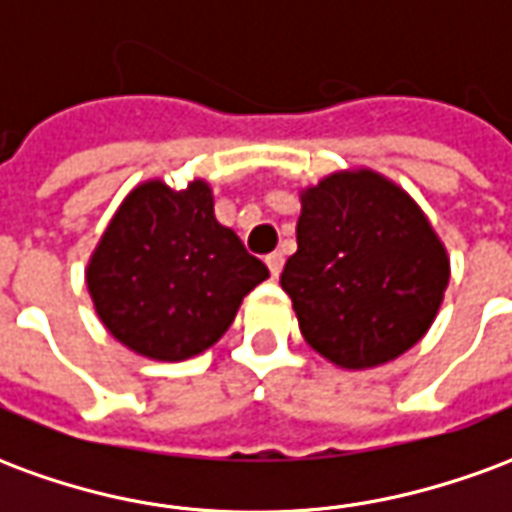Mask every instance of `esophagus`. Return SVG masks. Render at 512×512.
I'll return each mask as SVG.
<instances>
[{"instance_id":"obj_1","label":"esophagus","mask_w":512,"mask_h":512,"mask_svg":"<svg viewBox=\"0 0 512 512\" xmlns=\"http://www.w3.org/2000/svg\"><path fill=\"white\" fill-rule=\"evenodd\" d=\"M266 266L268 271H271V277L277 279L279 274H282V266H285V255H282V252H271V255L266 257Z\"/></svg>"}]
</instances>
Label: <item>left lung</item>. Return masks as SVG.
Masks as SVG:
<instances>
[{
	"mask_svg": "<svg viewBox=\"0 0 512 512\" xmlns=\"http://www.w3.org/2000/svg\"><path fill=\"white\" fill-rule=\"evenodd\" d=\"M296 241L279 282L323 359L365 370L425 337L450 282V257L392 180L351 169L304 189Z\"/></svg>",
	"mask_w": 512,
	"mask_h": 512,
	"instance_id": "obj_1",
	"label": "left lung"
}]
</instances>
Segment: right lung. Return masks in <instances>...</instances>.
<instances>
[{"instance_id":"obj_1","label":"right lung","mask_w":512,"mask_h":512,"mask_svg":"<svg viewBox=\"0 0 512 512\" xmlns=\"http://www.w3.org/2000/svg\"><path fill=\"white\" fill-rule=\"evenodd\" d=\"M268 277L241 238L216 222L205 180L183 191L147 180L95 246L87 290L115 340L158 362H183L222 337Z\"/></svg>"}]
</instances>
